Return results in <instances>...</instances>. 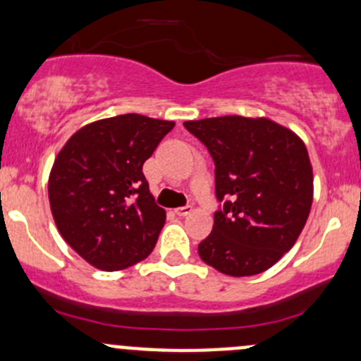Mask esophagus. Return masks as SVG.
Here are the masks:
<instances>
[{
    "instance_id": "1",
    "label": "esophagus",
    "mask_w": 361,
    "mask_h": 361,
    "mask_svg": "<svg viewBox=\"0 0 361 361\" xmlns=\"http://www.w3.org/2000/svg\"><path fill=\"white\" fill-rule=\"evenodd\" d=\"M176 213L179 216H188V215H191V213H192V207H189V204H188V207H180V208H177Z\"/></svg>"
}]
</instances>
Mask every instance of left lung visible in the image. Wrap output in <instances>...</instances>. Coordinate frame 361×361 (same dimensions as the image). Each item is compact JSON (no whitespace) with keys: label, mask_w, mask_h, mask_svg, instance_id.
Here are the masks:
<instances>
[{"label":"left lung","mask_w":361,"mask_h":361,"mask_svg":"<svg viewBox=\"0 0 361 361\" xmlns=\"http://www.w3.org/2000/svg\"><path fill=\"white\" fill-rule=\"evenodd\" d=\"M215 161V192L227 197L197 246L207 265L231 277L269 270L300 238L313 203V169L303 139L267 117L188 120Z\"/></svg>","instance_id":"left-lung-1"}]
</instances>
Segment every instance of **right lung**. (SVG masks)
Wrapping results in <instances>:
<instances>
[{
  "mask_svg": "<svg viewBox=\"0 0 361 361\" xmlns=\"http://www.w3.org/2000/svg\"><path fill=\"white\" fill-rule=\"evenodd\" d=\"M172 120L126 114L80 127L56 154L48 197L58 232L89 265L127 269L153 251L166 213L142 165Z\"/></svg>",
  "mask_w": 361,
  "mask_h": 361,
  "instance_id": "add662e5",
  "label": "right lung"
}]
</instances>
